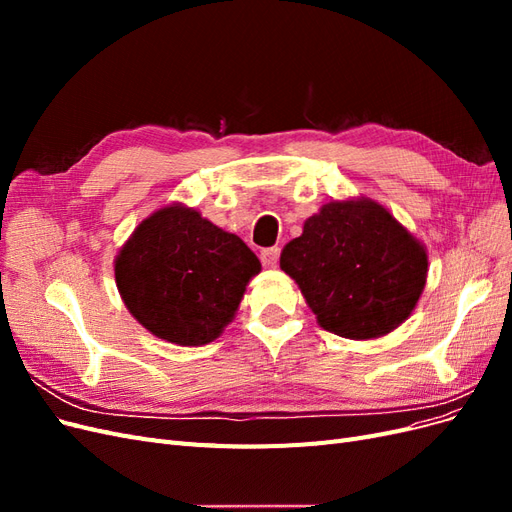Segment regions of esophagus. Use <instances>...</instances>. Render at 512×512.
<instances>
[{
	"mask_svg": "<svg viewBox=\"0 0 512 512\" xmlns=\"http://www.w3.org/2000/svg\"><path fill=\"white\" fill-rule=\"evenodd\" d=\"M260 260L267 269H273L277 265V260H280V247H267V250H262Z\"/></svg>",
	"mask_w": 512,
	"mask_h": 512,
	"instance_id": "1",
	"label": "esophagus"
}]
</instances>
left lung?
Segmentation results:
<instances>
[{
    "label": "left lung",
    "instance_id": "1",
    "mask_svg": "<svg viewBox=\"0 0 512 512\" xmlns=\"http://www.w3.org/2000/svg\"><path fill=\"white\" fill-rule=\"evenodd\" d=\"M280 267L297 282L324 331L376 339L395 331L421 299L427 250L371 198L329 200L286 243Z\"/></svg>",
    "mask_w": 512,
    "mask_h": 512
}]
</instances>
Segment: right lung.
<instances>
[{"instance_id":"add662e5","label":"right lung","mask_w":512,"mask_h":512,"mask_svg":"<svg viewBox=\"0 0 512 512\" xmlns=\"http://www.w3.org/2000/svg\"><path fill=\"white\" fill-rule=\"evenodd\" d=\"M260 260L237 235L181 203L153 211L115 258L128 312L160 339L205 346L235 318Z\"/></svg>"}]
</instances>
